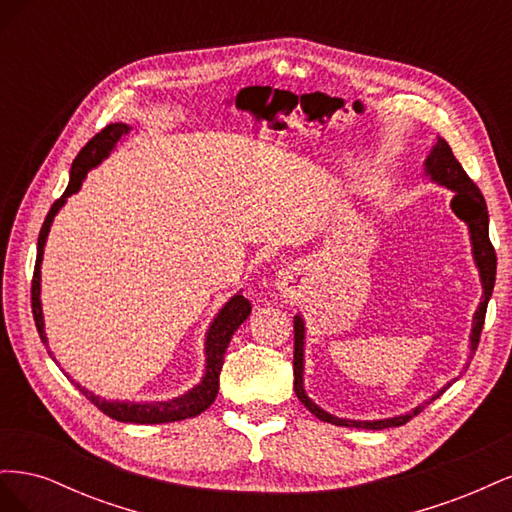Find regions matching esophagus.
Returning a JSON list of instances; mask_svg holds the SVG:
<instances>
[{
	"instance_id": "obj_1",
	"label": "esophagus",
	"mask_w": 512,
	"mask_h": 512,
	"mask_svg": "<svg viewBox=\"0 0 512 512\" xmlns=\"http://www.w3.org/2000/svg\"><path fill=\"white\" fill-rule=\"evenodd\" d=\"M277 277H280V288L282 290H294V288H299V284H301V273H299L297 267L280 271V275H277Z\"/></svg>"
}]
</instances>
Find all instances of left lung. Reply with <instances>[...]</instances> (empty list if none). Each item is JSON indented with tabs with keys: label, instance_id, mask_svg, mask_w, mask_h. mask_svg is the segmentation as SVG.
<instances>
[{
	"label": "left lung",
	"instance_id": "1",
	"mask_svg": "<svg viewBox=\"0 0 512 512\" xmlns=\"http://www.w3.org/2000/svg\"><path fill=\"white\" fill-rule=\"evenodd\" d=\"M425 175L436 181L438 185H444V188L453 190L455 196L451 200V209L457 215L459 220L468 224L470 230V241H472V256L478 267L480 275V284H483V301H480L478 309L474 312V322H472V333H470V354L476 352L480 331H483L485 324V314H487V303L491 299L493 284H495V267H498V258H495V250L489 241V213H487V203L483 194L476 188V183L468 177L466 170L459 164V160L453 156V149L448 147L444 138L438 136L436 145H433L431 153L425 160ZM305 346V324L301 316H294V393H297L301 404L318 416L320 421L339 425V427H356V429H386V427H399L406 425L412 416L421 412L427 404H431L433 399H438L448 386H451L455 380L448 382L446 386L433 395L425 404L416 406L408 414H399L393 418H382V421H350V418H339L329 412H324L320 406H316L312 399L307 397L303 389V348ZM472 359V356H470Z\"/></svg>",
	"mask_w": 512,
	"mask_h": 512
}]
</instances>
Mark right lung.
<instances>
[{
  "mask_svg": "<svg viewBox=\"0 0 512 512\" xmlns=\"http://www.w3.org/2000/svg\"><path fill=\"white\" fill-rule=\"evenodd\" d=\"M130 132V126L126 123H111L106 126L102 132H98L91 141L79 151V156L72 162L70 170V183L66 192L61 194L59 200H55L49 215L40 228V237H38V256H36V269H34V280H32V312L36 320V329L40 333V339L46 344V333H44V316H42V303H40V265H42V254H44V245L46 237H49L51 224L55 220L57 211L66 205L68 196L76 194L81 190L83 179L91 168H96L104 158H108V153L115 149V145L121 141L123 134ZM252 312V305L247 301L241 292H237L220 312L213 318L211 327L207 331L205 339V376L196 384L192 391H188L181 397L168 399V401H141V404H134V401H106L94 395L91 391L83 389L81 384L79 391L94 404L98 410H102L106 416L115 418V421L121 423H138V425H158V423H175L183 421V418H192L198 416L200 412H205L215 397H218L220 391V371L224 365V352L230 344L232 335L241 327L243 320H247ZM51 354V352H49Z\"/></svg>",
  "mask_w": 512,
  "mask_h": 512,
  "instance_id": "1",
  "label": "right lung"
}]
</instances>
